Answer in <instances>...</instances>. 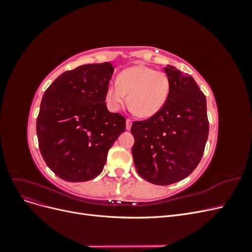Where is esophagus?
<instances>
[{"instance_id": "obj_1", "label": "esophagus", "mask_w": 252, "mask_h": 252, "mask_svg": "<svg viewBox=\"0 0 252 252\" xmlns=\"http://www.w3.org/2000/svg\"><path fill=\"white\" fill-rule=\"evenodd\" d=\"M131 125H132V121L127 119V120H126V129H127V130H130Z\"/></svg>"}]
</instances>
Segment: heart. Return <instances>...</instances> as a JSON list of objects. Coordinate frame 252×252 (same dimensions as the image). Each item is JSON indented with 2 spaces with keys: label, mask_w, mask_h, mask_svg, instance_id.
Segmentation results:
<instances>
[{
  "label": "heart",
  "mask_w": 252,
  "mask_h": 252,
  "mask_svg": "<svg viewBox=\"0 0 252 252\" xmlns=\"http://www.w3.org/2000/svg\"><path fill=\"white\" fill-rule=\"evenodd\" d=\"M140 118L154 117L161 110L170 94V80L164 71L148 66H132L121 71L106 90V102L112 110H119L127 102Z\"/></svg>",
  "instance_id": "b5f03b06"
}]
</instances>
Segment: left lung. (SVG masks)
Segmentation results:
<instances>
[{
	"label": "left lung",
	"mask_w": 252,
	"mask_h": 252,
	"mask_svg": "<svg viewBox=\"0 0 252 252\" xmlns=\"http://www.w3.org/2000/svg\"><path fill=\"white\" fill-rule=\"evenodd\" d=\"M170 94L148 120L133 122L132 157L136 171L156 185H170L199 165L208 139L206 97L191 75L168 65Z\"/></svg>",
	"instance_id": "8db88e82"
}]
</instances>
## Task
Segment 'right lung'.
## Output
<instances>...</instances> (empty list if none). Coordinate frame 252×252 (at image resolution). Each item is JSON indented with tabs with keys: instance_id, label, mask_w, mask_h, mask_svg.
<instances>
[{
	"instance_id": "1",
	"label": "right lung",
	"mask_w": 252,
	"mask_h": 252,
	"mask_svg": "<svg viewBox=\"0 0 252 252\" xmlns=\"http://www.w3.org/2000/svg\"><path fill=\"white\" fill-rule=\"evenodd\" d=\"M113 71L108 62L82 65L61 74L45 91L36 120L39 147L45 163L64 181L94 179L125 131V118L105 103Z\"/></svg>"
}]
</instances>
